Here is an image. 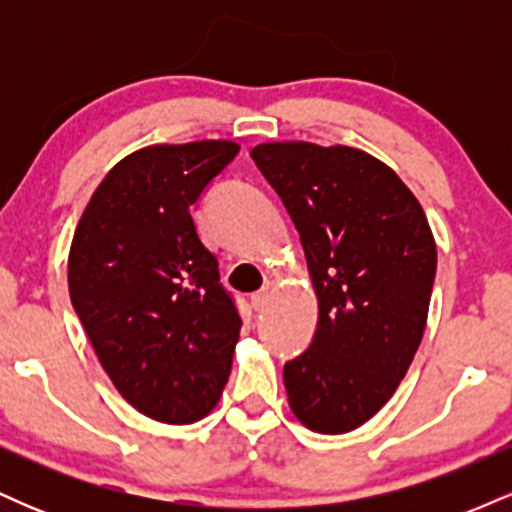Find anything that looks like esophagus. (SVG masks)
Returning a JSON list of instances; mask_svg holds the SVG:
<instances>
[{"mask_svg": "<svg viewBox=\"0 0 512 512\" xmlns=\"http://www.w3.org/2000/svg\"><path fill=\"white\" fill-rule=\"evenodd\" d=\"M267 301H269V293H267V291H260V293H255V296L250 298L252 308H255V310H262L264 305H267Z\"/></svg>", "mask_w": 512, "mask_h": 512, "instance_id": "34e87169", "label": "esophagus"}]
</instances>
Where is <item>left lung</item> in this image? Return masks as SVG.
<instances>
[{
    "instance_id": "obj_1",
    "label": "left lung",
    "mask_w": 512,
    "mask_h": 512,
    "mask_svg": "<svg viewBox=\"0 0 512 512\" xmlns=\"http://www.w3.org/2000/svg\"><path fill=\"white\" fill-rule=\"evenodd\" d=\"M301 233L317 293L313 342L284 366L293 414L317 433L366 424L395 395L426 330L436 243L409 187L349 146L250 151Z\"/></svg>"
}]
</instances>
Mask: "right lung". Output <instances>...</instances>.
<instances>
[{
  "label": "right lung",
  "instance_id": "add662e5",
  "mask_svg": "<svg viewBox=\"0 0 512 512\" xmlns=\"http://www.w3.org/2000/svg\"><path fill=\"white\" fill-rule=\"evenodd\" d=\"M238 156L233 142L149 146L105 175L76 226L69 296L122 397L163 424L207 416L243 320L192 207Z\"/></svg>",
  "mask_w": 512,
  "mask_h": 512
}]
</instances>
